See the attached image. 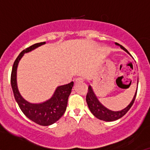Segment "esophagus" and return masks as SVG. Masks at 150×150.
Listing matches in <instances>:
<instances>
[{
  "label": "esophagus",
  "instance_id": "1",
  "mask_svg": "<svg viewBox=\"0 0 150 150\" xmlns=\"http://www.w3.org/2000/svg\"><path fill=\"white\" fill-rule=\"evenodd\" d=\"M83 77H78L76 79V83H82V82H83Z\"/></svg>",
  "mask_w": 150,
  "mask_h": 150
}]
</instances>
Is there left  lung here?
I'll return each instance as SVG.
<instances>
[{
	"label": "left lung",
	"instance_id": "1",
	"mask_svg": "<svg viewBox=\"0 0 150 150\" xmlns=\"http://www.w3.org/2000/svg\"><path fill=\"white\" fill-rule=\"evenodd\" d=\"M116 44L120 45L117 43H116ZM120 46L122 50H124L125 51L127 52L129 54V52H128V51L125 48V47H123L122 45H120ZM137 91H136V93H135V95L134 97L133 100H132V102L130 103L129 105L121 111H116V112H114V111L110 110L107 109L105 107H104V106L102 105L100 102L98 101V100L97 98V97L95 96V93L93 92V90H92L91 86H88V92H87L86 95V102L91 113H92L95 117L98 118V120L107 122L115 121V120H119V119H120L121 117H122L124 115H125V113H126V112L129 110L130 108L132 107L134 102L135 98H136Z\"/></svg>",
	"mask_w": 150,
	"mask_h": 150
}]
</instances>
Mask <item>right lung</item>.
<instances>
[{"instance_id":"1","label":"right lung","mask_w":150,"mask_h":150,"mask_svg":"<svg viewBox=\"0 0 150 150\" xmlns=\"http://www.w3.org/2000/svg\"><path fill=\"white\" fill-rule=\"evenodd\" d=\"M43 44H45V42L35 43L28 47L26 50H24L18 55L13 64L10 81L13 95L22 112L29 120L37 124L47 126L58 121L65 112L67 105V100L74 86V82H71L68 84L58 87L53 96L50 100H46L42 104H30L21 96L18 92L16 84V70L18 62L21 58L23 56L24 53L28 52Z\"/></svg>"}]
</instances>
